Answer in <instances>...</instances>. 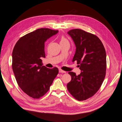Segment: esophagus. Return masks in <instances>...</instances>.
<instances>
[{
  "label": "esophagus",
  "mask_w": 122,
  "mask_h": 122,
  "mask_svg": "<svg viewBox=\"0 0 122 122\" xmlns=\"http://www.w3.org/2000/svg\"><path fill=\"white\" fill-rule=\"evenodd\" d=\"M59 72H60V73H66V71H65L61 70V69H59Z\"/></svg>",
  "instance_id": "1"
}]
</instances>
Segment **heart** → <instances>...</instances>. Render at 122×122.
<instances>
[{
	"mask_svg": "<svg viewBox=\"0 0 122 122\" xmlns=\"http://www.w3.org/2000/svg\"><path fill=\"white\" fill-rule=\"evenodd\" d=\"M68 42V41L67 39L65 38L64 37H62L61 38L60 43H65V42Z\"/></svg>",
	"mask_w": 122,
	"mask_h": 122,
	"instance_id": "heart-1",
	"label": "heart"
}]
</instances>
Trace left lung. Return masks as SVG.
I'll use <instances>...</instances> for the list:
<instances>
[{
    "instance_id": "left-lung-1",
    "label": "left lung",
    "mask_w": 122,
    "mask_h": 122,
    "mask_svg": "<svg viewBox=\"0 0 122 122\" xmlns=\"http://www.w3.org/2000/svg\"><path fill=\"white\" fill-rule=\"evenodd\" d=\"M67 33L76 47L72 61L80 64L81 72L78 76L73 72H68L71 80L67 87L76 100H85L97 93L105 78V49L98 37L82 29H71Z\"/></svg>"
}]
</instances>
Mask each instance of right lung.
<instances>
[{
	"mask_svg": "<svg viewBox=\"0 0 122 122\" xmlns=\"http://www.w3.org/2000/svg\"><path fill=\"white\" fill-rule=\"evenodd\" d=\"M58 32L49 28L38 29L20 38L12 52V69L21 90L33 98H39L49 90L58 73L57 68L42 66L46 57L44 43Z\"/></svg>",
	"mask_w": 122,
	"mask_h": 122,
	"instance_id": "right-lung-1",
	"label": "right lung"
}]
</instances>
